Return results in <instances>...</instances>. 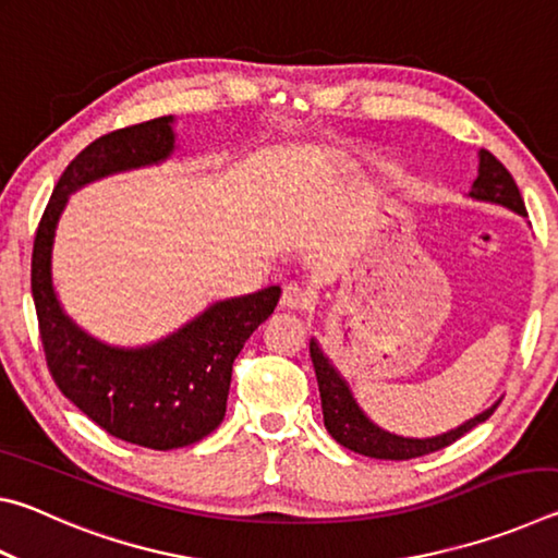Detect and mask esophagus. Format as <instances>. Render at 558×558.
<instances>
[{
    "label": "esophagus",
    "mask_w": 558,
    "mask_h": 558,
    "mask_svg": "<svg viewBox=\"0 0 558 558\" xmlns=\"http://www.w3.org/2000/svg\"><path fill=\"white\" fill-rule=\"evenodd\" d=\"M282 307L286 310H307L310 307V292L305 288H300L298 282H288L286 288H282Z\"/></svg>",
    "instance_id": "34e87169"
}]
</instances>
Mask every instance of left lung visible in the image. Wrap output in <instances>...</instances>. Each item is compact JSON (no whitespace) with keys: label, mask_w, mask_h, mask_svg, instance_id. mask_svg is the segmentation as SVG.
<instances>
[{"label":"left lung","mask_w":558,"mask_h":558,"mask_svg":"<svg viewBox=\"0 0 558 558\" xmlns=\"http://www.w3.org/2000/svg\"><path fill=\"white\" fill-rule=\"evenodd\" d=\"M480 167H477V179L472 182L470 196L477 202H493L499 206H507V209L517 211L519 216H526L524 199L519 194V186L507 172V167L499 162V159L487 153V149H480ZM310 356H313L317 386H319V399H323V415H325V428L329 430L339 446L359 452V456L376 458V460H411L428 456V452L442 450L456 442L458 438L465 436L480 423H485L489 415L495 413L497 403L489 405L475 418L462 423V426L452 428L448 433H440V436L433 438H403L396 436L376 426L369 418H366L364 411L359 409L354 401L352 391H349L347 381L339 376L335 364L325 356L323 349H319L317 339H310Z\"/></svg>","instance_id":"left-lung-1"}]
</instances>
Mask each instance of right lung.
<instances>
[{
    "label": "right lung",
    "mask_w": 558,
    "mask_h": 558,
    "mask_svg": "<svg viewBox=\"0 0 558 558\" xmlns=\"http://www.w3.org/2000/svg\"><path fill=\"white\" fill-rule=\"evenodd\" d=\"M172 125V116L155 118L108 132L83 149L53 186L32 253V295L56 386L110 436L153 450L192 446L219 428L233 359L280 300V286H270L214 302L177 332L132 349L100 342L63 313L51 256L69 196L96 179L165 162L174 153Z\"/></svg>",
    "instance_id": "obj_1"
}]
</instances>
